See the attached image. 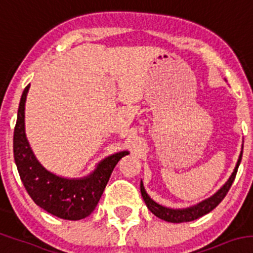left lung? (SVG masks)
Returning <instances> with one entry per match:
<instances>
[{
    "instance_id": "8db88e82",
    "label": "left lung",
    "mask_w": 253,
    "mask_h": 253,
    "mask_svg": "<svg viewBox=\"0 0 253 253\" xmlns=\"http://www.w3.org/2000/svg\"><path fill=\"white\" fill-rule=\"evenodd\" d=\"M241 159H242V150H241L237 164H236L235 169H233L232 174L228 178V180L222 185L221 188H219L216 193L213 194V196H211L210 198L205 199V201L197 203V205L194 206H191V207L169 208L159 205V203H157L155 201H153V199L150 198L149 194L145 191L143 180H140V192H142V197L143 199H144L147 207L149 208L150 212H152L154 216L158 217V218L164 219V221L167 222H172V223H182V222L194 221V219L199 218V217H202L205 216V214H207V213H210L211 211L214 210V208L223 201V198L226 197V194L228 193L229 188H231V185H232L233 180H235L236 174H237V169L241 163Z\"/></svg>"
}]
</instances>
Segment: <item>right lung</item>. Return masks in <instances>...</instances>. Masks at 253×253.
<instances>
[{
	"instance_id": "right-lung-1",
	"label": "right lung",
	"mask_w": 253,
	"mask_h": 253,
	"mask_svg": "<svg viewBox=\"0 0 253 253\" xmlns=\"http://www.w3.org/2000/svg\"><path fill=\"white\" fill-rule=\"evenodd\" d=\"M29 89L27 85L21 96L13 131V157L21 180L34 202L51 214L69 221L85 218L98 205L114 167L129 152L109 155L83 178L60 177L47 170L36 158L25 131V103Z\"/></svg>"
}]
</instances>
